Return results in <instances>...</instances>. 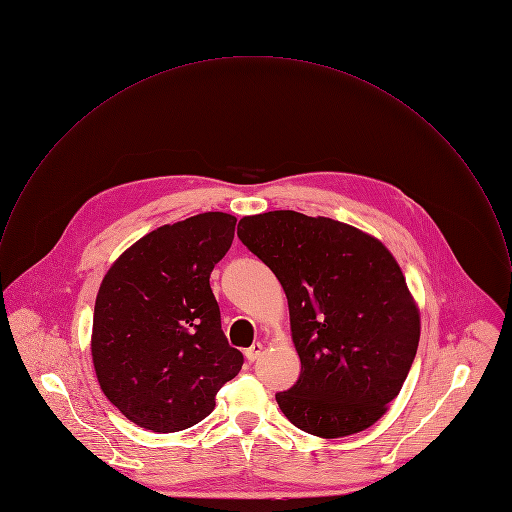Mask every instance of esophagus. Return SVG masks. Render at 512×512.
<instances>
[{
  "label": "esophagus",
  "instance_id": "34e87169",
  "mask_svg": "<svg viewBox=\"0 0 512 512\" xmlns=\"http://www.w3.org/2000/svg\"><path fill=\"white\" fill-rule=\"evenodd\" d=\"M262 349H264L262 343H258V341L252 343V345L244 351V353H246V359H248V361H256V359L262 355Z\"/></svg>",
  "mask_w": 512,
  "mask_h": 512
}]
</instances>
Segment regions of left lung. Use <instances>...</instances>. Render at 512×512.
<instances>
[{
    "instance_id": "left-lung-1",
    "label": "left lung",
    "mask_w": 512,
    "mask_h": 512,
    "mask_svg": "<svg viewBox=\"0 0 512 512\" xmlns=\"http://www.w3.org/2000/svg\"><path fill=\"white\" fill-rule=\"evenodd\" d=\"M238 238L280 280L302 371L282 413L326 439L371 427L397 397L419 345L401 268L369 234L294 210L244 216Z\"/></svg>"
}]
</instances>
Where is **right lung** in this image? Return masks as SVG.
<instances>
[{"mask_svg": "<svg viewBox=\"0 0 512 512\" xmlns=\"http://www.w3.org/2000/svg\"><path fill=\"white\" fill-rule=\"evenodd\" d=\"M236 218L204 212L133 244L95 302L91 353L107 399L139 427L174 433L212 413L244 355L228 345L210 274Z\"/></svg>", "mask_w": 512, "mask_h": 512, "instance_id": "1", "label": "right lung"}]
</instances>
